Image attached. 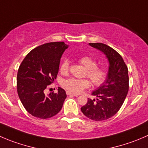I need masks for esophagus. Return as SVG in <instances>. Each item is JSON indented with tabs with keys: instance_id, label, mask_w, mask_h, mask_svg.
<instances>
[{
	"instance_id": "1",
	"label": "esophagus",
	"mask_w": 148,
	"mask_h": 148,
	"mask_svg": "<svg viewBox=\"0 0 148 148\" xmlns=\"http://www.w3.org/2000/svg\"><path fill=\"white\" fill-rule=\"evenodd\" d=\"M66 95H73V96H76V97H77V94H74V93L71 92L69 91H66Z\"/></svg>"
}]
</instances>
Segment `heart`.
Segmentation results:
<instances>
[{"label":"heart","instance_id":"1","mask_svg":"<svg viewBox=\"0 0 148 148\" xmlns=\"http://www.w3.org/2000/svg\"><path fill=\"white\" fill-rule=\"evenodd\" d=\"M79 61L86 69L87 76L92 83L95 87H100L104 84L108 75L107 69L104 66H98L97 61L90 56H83L79 58ZM60 71L63 74H66L69 70V61L67 58L63 60L60 65ZM63 86L68 91L72 93H80L84 89L90 87V82L87 79H78L75 78H69L63 82Z\"/></svg>","mask_w":148,"mask_h":148}]
</instances>
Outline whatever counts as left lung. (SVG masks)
<instances>
[{"label":"left lung","instance_id":"1","mask_svg":"<svg viewBox=\"0 0 148 148\" xmlns=\"http://www.w3.org/2000/svg\"><path fill=\"white\" fill-rule=\"evenodd\" d=\"M89 44L106 56L109 61L108 75L106 82L92 92L97 100L88 98L81 110L90 119L103 121L114 116L124 103L129 91L128 68L121 56L110 46L100 42Z\"/></svg>","mask_w":148,"mask_h":148}]
</instances>
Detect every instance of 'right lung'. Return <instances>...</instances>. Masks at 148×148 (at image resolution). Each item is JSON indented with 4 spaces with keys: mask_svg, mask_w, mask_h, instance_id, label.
Masks as SVG:
<instances>
[{
    "mask_svg": "<svg viewBox=\"0 0 148 148\" xmlns=\"http://www.w3.org/2000/svg\"><path fill=\"white\" fill-rule=\"evenodd\" d=\"M68 45L64 42L45 43L32 50L20 64L17 73V92L27 112L46 119L56 115L66 97L64 89L45 95L44 90L54 82L60 59Z\"/></svg>",
    "mask_w": 148,
    "mask_h": 148,
    "instance_id": "1",
    "label": "right lung"
}]
</instances>
